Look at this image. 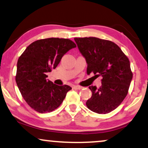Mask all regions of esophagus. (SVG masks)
Returning <instances> with one entry per match:
<instances>
[{"mask_svg":"<svg viewBox=\"0 0 148 148\" xmlns=\"http://www.w3.org/2000/svg\"><path fill=\"white\" fill-rule=\"evenodd\" d=\"M73 88L74 89H77V90H81L82 87L79 86H73Z\"/></svg>","mask_w":148,"mask_h":148,"instance_id":"esophagus-1","label":"esophagus"}]
</instances>
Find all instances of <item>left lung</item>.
Masks as SVG:
<instances>
[{
    "label": "left lung",
    "mask_w": 148,
    "mask_h": 148,
    "mask_svg": "<svg viewBox=\"0 0 148 148\" xmlns=\"http://www.w3.org/2000/svg\"><path fill=\"white\" fill-rule=\"evenodd\" d=\"M88 64L87 74L102 76L101 86H89L92 97L86 106L97 114L116 109L127 95L133 78L128 57L114 42L97 37L74 38Z\"/></svg>",
    "instance_id": "obj_1"
}]
</instances>
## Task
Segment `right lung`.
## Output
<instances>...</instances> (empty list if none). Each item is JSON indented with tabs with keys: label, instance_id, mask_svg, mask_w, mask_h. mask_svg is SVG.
Returning <instances> with one entry per match:
<instances>
[{
	"label": "right lung",
	"instance_id": "obj_1",
	"mask_svg": "<svg viewBox=\"0 0 148 148\" xmlns=\"http://www.w3.org/2000/svg\"><path fill=\"white\" fill-rule=\"evenodd\" d=\"M75 47L69 39L47 38L32 43L19 57L15 81L25 101L36 112L54 111L72 89L47 80L46 73L56 68L64 54Z\"/></svg>",
	"mask_w": 148,
	"mask_h": 148
}]
</instances>
